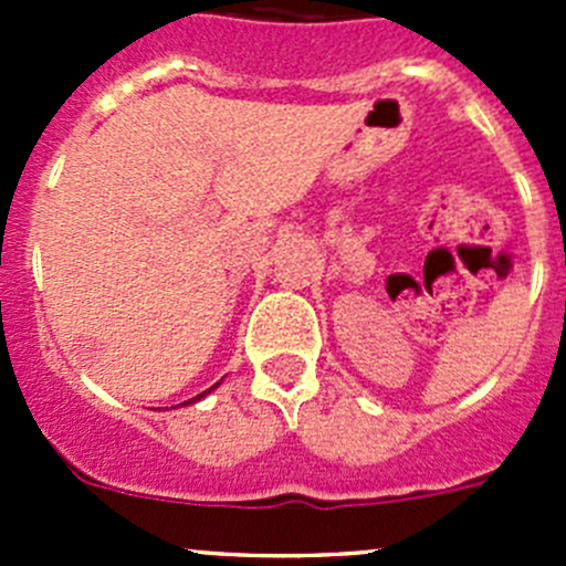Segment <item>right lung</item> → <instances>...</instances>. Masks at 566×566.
<instances>
[{
  "label": "right lung",
  "instance_id": "add662e5",
  "mask_svg": "<svg viewBox=\"0 0 566 566\" xmlns=\"http://www.w3.org/2000/svg\"><path fill=\"white\" fill-rule=\"evenodd\" d=\"M213 389H219V384H216V386H210V389H208V391L197 394V397H191V399H188V402H180V405H191V402H199V399H202V397H208V394H210V391H213Z\"/></svg>",
  "mask_w": 566,
  "mask_h": 566
}]
</instances>
